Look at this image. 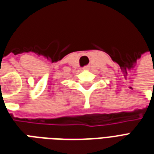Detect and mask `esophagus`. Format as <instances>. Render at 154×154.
Returning a JSON list of instances; mask_svg holds the SVG:
<instances>
[{
	"label": "esophagus",
	"instance_id": "34e87169",
	"mask_svg": "<svg viewBox=\"0 0 154 154\" xmlns=\"http://www.w3.org/2000/svg\"><path fill=\"white\" fill-rule=\"evenodd\" d=\"M89 68H90V66L89 65L84 66V67H83V69H84V70H88Z\"/></svg>",
	"mask_w": 154,
	"mask_h": 154
}]
</instances>
